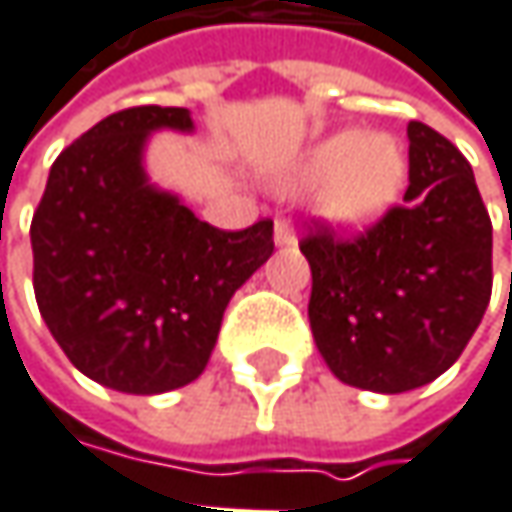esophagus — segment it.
Wrapping results in <instances>:
<instances>
[{"label":"esophagus","instance_id":"1","mask_svg":"<svg viewBox=\"0 0 512 512\" xmlns=\"http://www.w3.org/2000/svg\"><path fill=\"white\" fill-rule=\"evenodd\" d=\"M275 246H296V231H293L290 219L275 222Z\"/></svg>","mask_w":512,"mask_h":512}]
</instances>
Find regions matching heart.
I'll use <instances>...</instances> for the list:
<instances>
[{
	"mask_svg": "<svg viewBox=\"0 0 512 512\" xmlns=\"http://www.w3.org/2000/svg\"><path fill=\"white\" fill-rule=\"evenodd\" d=\"M404 178L407 158L393 137L346 128L313 143L284 175V190H319L322 219L343 234H360L390 213Z\"/></svg>",
	"mask_w": 512,
	"mask_h": 512,
	"instance_id": "obj_1",
	"label": "heart"
}]
</instances>
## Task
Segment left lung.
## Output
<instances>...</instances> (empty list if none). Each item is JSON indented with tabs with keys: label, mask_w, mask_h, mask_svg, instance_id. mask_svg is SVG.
I'll use <instances>...</instances> for the list:
<instances>
[{
	"label": "left lung",
	"mask_w": 512,
	"mask_h": 512,
	"mask_svg": "<svg viewBox=\"0 0 512 512\" xmlns=\"http://www.w3.org/2000/svg\"><path fill=\"white\" fill-rule=\"evenodd\" d=\"M404 205L340 240L313 222L310 331L328 369L349 387L407 393L463 354L492 293V222L460 149L425 122L407 125Z\"/></svg>",
	"instance_id": "1"
}]
</instances>
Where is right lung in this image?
<instances>
[{"label":"right lung","mask_w":512,"mask_h":512,"mask_svg":"<svg viewBox=\"0 0 512 512\" xmlns=\"http://www.w3.org/2000/svg\"><path fill=\"white\" fill-rule=\"evenodd\" d=\"M163 128L193 131L190 111L96 122L52 163L31 219L40 316L72 366L117 393L196 381L231 296L275 249L272 219L219 231L149 181L146 143Z\"/></svg>","instance_id":"1"}]
</instances>
